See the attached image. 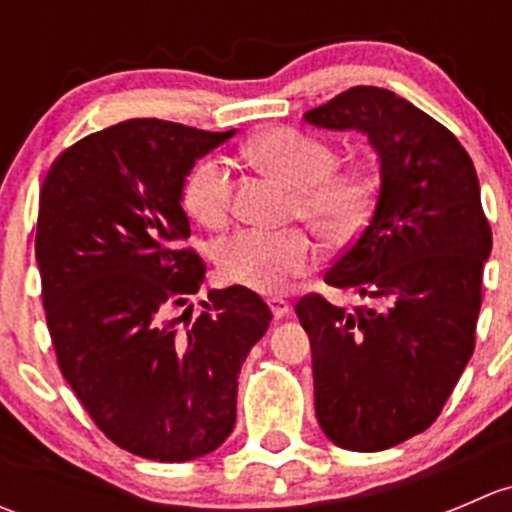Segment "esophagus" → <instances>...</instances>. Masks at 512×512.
Returning <instances> with one entry per match:
<instances>
[{
  "instance_id": "34e87169",
  "label": "esophagus",
  "mask_w": 512,
  "mask_h": 512,
  "mask_svg": "<svg viewBox=\"0 0 512 512\" xmlns=\"http://www.w3.org/2000/svg\"><path fill=\"white\" fill-rule=\"evenodd\" d=\"M267 304H270V309H272V314H275V319H282V317H287V314H289V302H287V299L275 297V299H267Z\"/></svg>"
}]
</instances>
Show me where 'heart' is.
<instances>
[{"label": "heart", "instance_id": "1", "mask_svg": "<svg viewBox=\"0 0 512 512\" xmlns=\"http://www.w3.org/2000/svg\"><path fill=\"white\" fill-rule=\"evenodd\" d=\"M250 153L297 190V215L329 240L352 237L369 218L374 178L366 170H334L337 153L329 143L294 128H275L255 138ZM183 203L205 227L225 225L232 210L230 165L223 158L200 160L185 178ZM314 262L317 245L302 230H242L218 247L223 280L257 294L282 292Z\"/></svg>", "mask_w": 512, "mask_h": 512}]
</instances>
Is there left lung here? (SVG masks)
Here are the masks:
<instances>
[{
	"label": "left lung",
	"instance_id": "left-lung-1",
	"mask_svg": "<svg viewBox=\"0 0 512 512\" xmlns=\"http://www.w3.org/2000/svg\"><path fill=\"white\" fill-rule=\"evenodd\" d=\"M304 121L364 133L379 160L374 213L324 275L371 304L347 312L309 294L294 312L309 334L324 436L347 451H384L426 431L461 379L493 235L471 156L411 101L354 86Z\"/></svg>",
	"mask_w": 512,
	"mask_h": 512
}]
</instances>
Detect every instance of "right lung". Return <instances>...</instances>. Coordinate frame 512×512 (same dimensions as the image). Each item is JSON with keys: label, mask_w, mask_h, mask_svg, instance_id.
Listing matches in <instances>:
<instances>
[{"label": "right lung", "mask_w": 512, "mask_h": 512, "mask_svg": "<svg viewBox=\"0 0 512 512\" xmlns=\"http://www.w3.org/2000/svg\"><path fill=\"white\" fill-rule=\"evenodd\" d=\"M232 136L131 118L66 148L41 185L36 265L61 374L116 446L151 461L223 446L242 361L272 322L237 285L208 292L188 327L170 319L205 280L180 247L185 178Z\"/></svg>", "instance_id": "obj_1"}]
</instances>
